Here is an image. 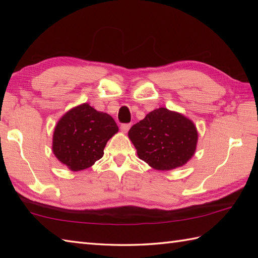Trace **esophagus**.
<instances>
[{"mask_svg":"<svg viewBox=\"0 0 258 258\" xmlns=\"http://www.w3.org/2000/svg\"><path fill=\"white\" fill-rule=\"evenodd\" d=\"M130 127H131V124L124 123V124L120 125V131H122V132H124V133H126L130 130Z\"/></svg>","mask_w":258,"mask_h":258,"instance_id":"esophagus-1","label":"esophagus"}]
</instances>
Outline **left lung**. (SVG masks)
I'll list each match as a JSON object with an SVG mask.
<instances>
[{
    "mask_svg": "<svg viewBox=\"0 0 258 258\" xmlns=\"http://www.w3.org/2000/svg\"><path fill=\"white\" fill-rule=\"evenodd\" d=\"M138 155L150 166L168 171L184 165L194 155L197 131L182 114L160 107L128 131Z\"/></svg>",
    "mask_w": 258,
    "mask_h": 258,
    "instance_id": "1",
    "label": "left lung"
}]
</instances>
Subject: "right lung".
Here are the masks:
<instances>
[{
	"instance_id": "1",
	"label": "right lung",
	"mask_w": 258,
	"mask_h": 258,
	"mask_svg": "<svg viewBox=\"0 0 258 258\" xmlns=\"http://www.w3.org/2000/svg\"><path fill=\"white\" fill-rule=\"evenodd\" d=\"M117 131L112 116L82 104L58 120L53 135V152L70 169L81 171L102 158L107 141Z\"/></svg>"
}]
</instances>
